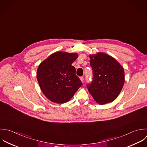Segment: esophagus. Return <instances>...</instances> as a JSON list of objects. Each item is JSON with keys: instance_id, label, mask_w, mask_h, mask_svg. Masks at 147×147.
Masks as SVG:
<instances>
[{"instance_id": "obj_1", "label": "esophagus", "mask_w": 147, "mask_h": 147, "mask_svg": "<svg viewBox=\"0 0 147 147\" xmlns=\"http://www.w3.org/2000/svg\"><path fill=\"white\" fill-rule=\"evenodd\" d=\"M80 80L81 81V82H84V77H80Z\"/></svg>"}]
</instances>
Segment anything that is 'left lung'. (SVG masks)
I'll return each instance as SVG.
<instances>
[{"label": "left lung", "instance_id": "8db88e82", "mask_svg": "<svg viewBox=\"0 0 147 147\" xmlns=\"http://www.w3.org/2000/svg\"><path fill=\"white\" fill-rule=\"evenodd\" d=\"M93 72L88 91L99 104L113 102L121 92L125 81L123 67L113 57L103 53L89 55Z\"/></svg>", "mask_w": 147, "mask_h": 147}]
</instances>
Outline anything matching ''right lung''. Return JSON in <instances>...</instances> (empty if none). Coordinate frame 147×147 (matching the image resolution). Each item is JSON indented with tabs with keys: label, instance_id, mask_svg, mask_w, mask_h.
<instances>
[{
	"label": "right lung",
	"instance_id": "obj_1",
	"mask_svg": "<svg viewBox=\"0 0 147 147\" xmlns=\"http://www.w3.org/2000/svg\"><path fill=\"white\" fill-rule=\"evenodd\" d=\"M78 55L57 51L51 54L38 66L36 77L40 88L51 102H68L82 84L71 65Z\"/></svg>",
	"mask_w": 147,
	"mask_h": 147
}]
</instances>
